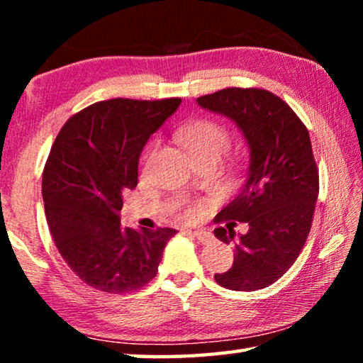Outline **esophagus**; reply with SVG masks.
Masks as SVG:
<instances>
[{
	"label": "esophagus",
	"mask_w": 363,
	"mask_h": 363,
	"mask_svg": "<svg viewBox=\"0 0 363 363\" xmlns=\"http://www.w3.org/2000/svg\"><path fill=\"white\" fill-rule=\"evenodd\" d=\"M190 235L192 237H195L196 240L199 242H201V243H208L213 238V235L208 230H205V229H195V230H187Z\"/></svg>",
	"instance_id": "esophagus-1"
}]
</instances>
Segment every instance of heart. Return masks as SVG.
I'll return each instance as SVG.
<instances>
[{"mask_svg":"<svg viewBox=\"0 0 363 363\" xmlns=\"http://www.w3.org/2000/svg\"><path fill=\"white\" fill-rule=\"evenodd\" d=\"M176 139L186 147V150L199 160H219V157L229 149L230 133L223 123L214 120H199L177 130ZM176 211L184 219L195 216V208L181 200L176 206Z\"/></svg>","mask_w":363,"mask_h":363,"instance_id":"obj_1","label":"heart"}]
</instances>
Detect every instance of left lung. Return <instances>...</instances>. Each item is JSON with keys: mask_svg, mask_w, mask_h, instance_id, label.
<instances>
[{"mask_svg": "<svg viewBox=\"0 0 363 363\" xmlns=\"http://www.w3.org/2000/svg\"><path fill=\"white\" fill-rule=\"evenodd\" d=\"M196 102L235 121L250 147L247 184L214 218L216 223L230 220L214 229V235L235 248L232 267L214 274V280L235 291L261 290L293 266L311 232L318 169L309 131L291 107L267 89L225 88ZM235 220L250 225L237 242Z\"/></svg>", "mask_w": 363, "mask_h": 363, "instance_id": "8db88e82", "label": "left lung"}]
</instances>
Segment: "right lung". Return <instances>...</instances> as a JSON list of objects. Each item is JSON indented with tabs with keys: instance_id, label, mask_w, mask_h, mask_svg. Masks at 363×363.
I'll use <instances>...</instances> for the list:
<instances>
[{
	"instance_id": "obj_1",
	"label": "right lung",
	"mask_w": 363,
	"mask_h": 363,
	"mask_svg": "<svg viewBox=\"0 0 363 363\" xmlns=\"http://www.w3.org/2000/svg\"><path fill=\"white\" fill-rule=\"evenodd\" d=\"M179 104V97L96 102L54 140L43 173L46 220L60 256L96 290L120 294L149 284L176 233L121 227L120 211L123 194L138 186L145 143Z\"/></svg>"
}]
</instances>
